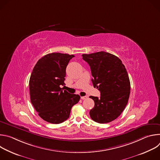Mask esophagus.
<instances>
[{
    "mask_svg": "<svg viewBox=\"0 0 160 160\" xmlns=\"http://www.w3.org/2000/svg\"><path fill=\"white\" fill-rule=\"evenodd\" d=\"M87 98V96H82L81 97V99H82V100H84V99H86Z\"/></svg>",
    "mask_w": 160,
    "mask_h": 160,
    "instance_id": "obj_1",
    "label": "esophagus"
}]
</instances>
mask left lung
Segmentation results:
<instances>
[{"mask_svg": "<svg viewBox=\"0 0 160 160\" xmlns=\"http://www.w3.org/2000/svg\"><path fill=\"white\" fill-rule=\"evenodd\" d=\"M90 66L92 82L101 97L90 96L94 107L90 116L94 122L106 123L117 118L125 108L130 96V83L126 68L116 56L101 51L82 54Z\"/></svg>", "mask_w": 160, "mask_h": 160, "instance_id": "obj_1", "label": "left lung"}]
</instances>
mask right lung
Masks as SVG:
<instances>
[{"label": "right lung", "mask_w": 160, "mask_h": 160, "mask_svg": "<svg viewBox=\"0 0 160 160\" xmlns=\"http://www.w3.org/2000/svg\"><path fill=\"white\" fill-rule=\"evenodd\" d=\"M75 56L54 52L40 59L34 66L29 81L31 102L39 117L59 124L70 117L72 108L80 96L68 92L65 85L66 68Z\"/></svg>", "instance_id": "1"}]
</instances>
